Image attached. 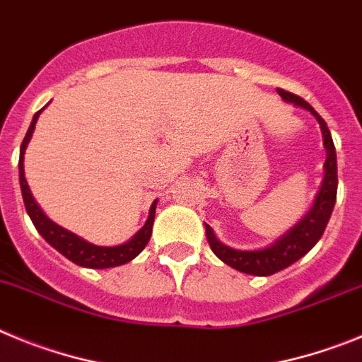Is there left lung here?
<instances>
[{"instance_id":"1","label":"left lung","mask_w":362,"mask_h":362,"mask_svg":"<svg viewBox=\"0 0 362 362\" xmlns=\"http://www.w3.org/2000/svg\"><path fill=\"white\" fill-rule=\"evenodd\" d=\"M278 93L283 97V100L292 103L299 108H305L317 119L321 132H323L325 148H327V162H325V178L323 185L319 189L317 197H315L312 209L308 214L299 221L298 226L292 227L288 233L283 238H279L274 245L267 247L262 250H236L230 247L223 245L216 240L213 229L205 223V236L209 242L211 250L216 254L218 258L223 263H227L233 269L245 272V274L252 276H270L276 274L285 267L292 265L303 258L315 243L319 242V238L323 236L327 223L330 220V214L334 211L335 198H337V158H335V146L332 141L330 129H328L327 122L323 117L319 115L310 104L301 97L294 95L291 92H285L281 88H278Z\"/></svg>"}]
</instances>
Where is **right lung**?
<instances>
[{
	"label": "right lung",
	"instance_id": "1",
	"mask_svg": "<svg viewBox=\"0 0 362 362\" xmlns=\"http://www.w3.org/2000/svg\"><path fill=\"white\" fill-rule=\"evenodd\" d=\"M39 113H41V110H39V112L34 115V119H32L30 128H28L27 135H25V139H23L21 149H19V184H21L23 202H25L28 216H30L32 223L35 226L37 233L41 234V236H43L45 240L54 247V249L59 250L64 258H68L70 262L76 263V265L88 267V269H110V267H119L132 262L135 256H139V254L144 250V247L148 245L149 242V238H151L153 220H155L157 202H153L146 226L142 227V229L139 230V233H136L128 243H122V245H117V247L92 245V243L84 242L83 238L76 236V234L70 233V230L63 229V227H59L57 223H54V221H52L43 211L39 209V205L35 204L34 197H32L30 193V189H28L27 180H25V169H23L25 149H27L28 141H30L32 133H34Z\"/></svg>",
	"mask_w": 362,
	"mask_h": 362
}]
</instances>
